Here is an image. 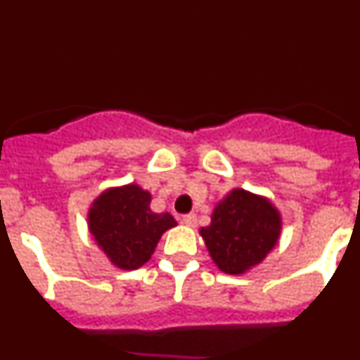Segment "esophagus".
<instances>
[{"mask_svg":"<svg viewBox=\"0 0 360 360\" xmlns=\"http://www.w3.org/2000/svg\"><path fill=\"white\" fill-rule=\"evenodd\" d=\"M182 221L187 225V227H195V225H196V214H195V212L184 214L182 216Z\"/></svg>","mask_w":360,"mask_h":360,"instance_id":"esophagus-1","label":"esophagus"}]
</instances>
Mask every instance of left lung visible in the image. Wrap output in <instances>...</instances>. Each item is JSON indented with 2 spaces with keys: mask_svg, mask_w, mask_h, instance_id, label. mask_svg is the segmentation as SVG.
I'll return each mask as SVG.
<instances>
[{
  "mask_svg": "<svg viewBox=\"0 0 360 360\" xmlns=\"http://www.w3.org/2000/svg\"><path fill=\"white\" fill-rule=\"evenodd\" d=\"M279 232L281 216L269 200L234 189L216 205L211 225L200 234L221 272L243 274L274 249Z\"/></svg>",
  "mask_w": 360,
  "mask_h": 360,
  "instance_id": "obj_1",
  "label": "left lung"
}]
</instances>
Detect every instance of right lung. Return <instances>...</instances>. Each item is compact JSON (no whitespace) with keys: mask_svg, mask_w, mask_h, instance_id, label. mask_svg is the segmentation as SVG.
I'll list each match as a JSON object with an SVG mask.
<instances>
[{"mask_svg":"<svg viewBox=\"0 0 360 360\" xmlns=\"http://www.w3.org/2000/svg\"><path fill=\"white\" fill-rule=\"evenodd\" d=\"M149 203L151 195L136 184L104 191L91 203L90 232L119 269L135 270L144 265L162 234L176 225L169 212H153Z\"/></svg>","mask_w":360,"mask_h":360,"instance_id":"add662e5","label":"right lung"}]
</instances>
